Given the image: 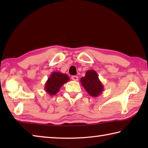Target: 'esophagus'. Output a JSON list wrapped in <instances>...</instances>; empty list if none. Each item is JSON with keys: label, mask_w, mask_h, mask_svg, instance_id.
Returning a JSON list of instances; mask_svg holds the SVG:
<instances>
[{"label": "esophagus", "mask_w": 148, "mask_h": 148, "mask_svg": "<svg viewBox=\"0 0 148 148\" xmlns=\"http://www.w3.org/2000/svg\"><path fill=\"white\" fill-rule=\"evenodd\" d=\"M72 80H74V81H77V80H78V77L76 76H72Z\"/></svg>", "instance_id": "obj_1"}]
</instances>
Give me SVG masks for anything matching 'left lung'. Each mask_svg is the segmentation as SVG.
I'll return each mask as SVG.
<instances>
[{
    "mask_svg": "<svg viewBox=\"0 0 148 148\" xmlns=\"http://www.w3.org/2000/svg\"><path fill=\"white\" fill-rule=\"evenodd\" d=\"M80 82L82 86L91 97L99 96L104 91V86L99 78V75L94 70L87 71L84 77H81Z\"/></svg>",
    "mask_w": 148,
    "mask_h": 148,
    "instance_id": "left-lung-1",
    "label": "left lung"
}]
</instances>
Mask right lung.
<instances>
[{
    "instance_id": "1",
    "label": "right lung",
    "mask_w": 148,
    "mask_h": 148,
    "mask_svg": "<svg viewBox=\"0 0 148 148\" xmlns=\"http://www.w3.org/2000/svg\"><path fill=\"white\" fill-rule=\"evenodd\" d=\"M69 80L70 77L66 74H62L59 72H53L45 84V91L51 96L56 95L58 92L62 85Z\"/></svg>"
}]
</instances>
